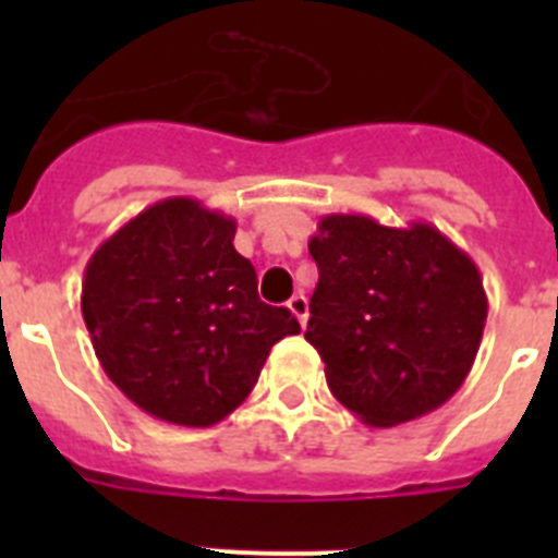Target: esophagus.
Returning a JSON list of instances; mask_svg holds the SVG:
<instances>
[{"label":"esophagus","mask_w":558,"mask_h":558,"mask_svg":"<svg viewBox=\"0 0 558 558\" xmlns=\"http://www.w3.org/2000/svg\"><path fill=\"white\" fill-rule=\"evenodd\" d=\"M288 307H290V313L295 315V318H299V324H307V315H310V304H307V295L304 293H295L293 299H290L288 302Z\"/></svg>","instance_id":"1"}]
</instances>
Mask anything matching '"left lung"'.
Wrapping results in <instances>:
<instances>
[{
  "mask_svg": "<svg viewBox=\"0 0 558 558\" xmlns=\"http://www.w3.org/2000/svg\"><path fill=\"white\" fill-rule=\"evenodd\" d=\"M304 338L340 405L372 427L436 411L463 386L489 313L483 279L436 226L327 215Z\"/></svg>",
  "mask_w": 558,
  "mask_h": 558,
  "instance_id": "1",
  "label": "left lung"
}]
</instances>
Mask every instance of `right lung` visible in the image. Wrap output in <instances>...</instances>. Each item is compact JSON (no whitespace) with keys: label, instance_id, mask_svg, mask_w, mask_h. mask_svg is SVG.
I'll use <instances>...</instances> for the list:
<instances>
[{"label":"right lung","instance_id":"1","mask_svg":"<svg viewBox=\"0 0 558 558\" xmlns=\"http://www.w3.org/2000/svg\"><path fill=\"white\" fill-rule=\"evenodd\" d=\"M236 223L195 198L147 206L92 254L81 310L102 372L133 405L209 427L245 402L270 347L299 332L259 302Z\"/></svg>","mask_w":558,"mask_h":558}]
</instances>
